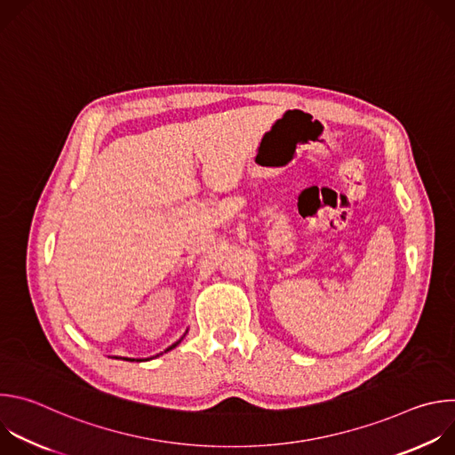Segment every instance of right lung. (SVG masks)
Here are the masks:
<instances>
[{
	"mask_svg": "<svg viewBox=\"0 0 455 455\" xmlns=\"http://www.w3.org/2000/svg\"><path fill=\"white\" fill-rule=\"evenodd\" d=\"M183 337H185V335H183ZM183 337H181V339H180V340H178V342H174V344H172V346H171V347H167V349H165V351H171V349H174V347H176V346H178V344H180V342H181V340H183ZM160 355H162V353H160ZM156 356H158V355H156ZM124 360H132V362H133V360H135V358H124ZM137 362H139V360H137Z\"/></svg>",
	"mask_w": 455,
	"mask_h": 455,
	"instance_id": "1",
	"label": "right lung"
}]
</instances>
